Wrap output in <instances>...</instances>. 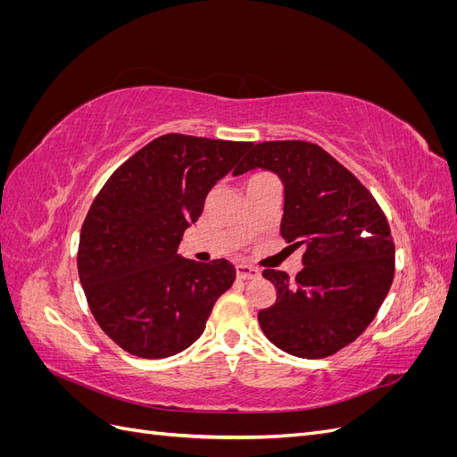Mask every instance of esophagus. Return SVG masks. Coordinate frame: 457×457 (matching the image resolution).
Segmentation results:
<instances>
[{"label":"esophagus","mask_w":457,"mask_h":457,"mask_svg":"<svg viewBox=\"0 0 457 457\" xmlns=\"http://www.w3.org/2000/svg\"><path fill=\"white\" fill-rule=\"evenodd\" d=\"M237 276H238V280H255V278H259L261 272L250 265H238Z\"/></svg>","instance_id":"obj_1"}]
</instances>
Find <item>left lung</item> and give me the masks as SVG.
Returning <instances> with one entry per match:
<instances>
[{"instance_id":"obj_1","label":"left lung","mask_w":457,"mask_h":457,"mask_svg":"<svg viewBox=\"0 0 457 457\" xmlns=\"http://www.w3.org/2000/svg\"><path fill=\"white\" fill-rule=\"evenodd\" d=\"M270 170L286 190L282 238L303 245V270L262 276L276 301L259 326L276 347L326 358L351 345L376 318L395 278L391 227L371 192L334 156L309 141L253 145L234 175Z\"/></svg>"}]
</instances>
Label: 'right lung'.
<instances>
[{
    "instance_id": "1",
    "label": "right lung",
    "mask_w": 457,
    "mask_h": 457,
    "mask_svg": "<svg viewBox=\"0 0 457 457\" xmlns=\"http://www.w3.org/2000/svg\"><path fill=\"white\" fill-rule=\"evenodd\" d=\"M252 143L168 133L110 175L81 225L78 274L96 324L118 347L165 358L190 347L234 282L227 259L177 253L207 192Z\"/></svg>"
}]
</instances>
